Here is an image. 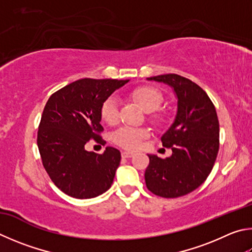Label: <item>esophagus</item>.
Segmentation results:
<instances>
[{
    "label": "esophagus",
    "instance_id": "34e87169",
    "mask_svg": "<svg viewBox=\"0 0 252 252\" xmlns=\"http://www.w3.org/2000/svg\"><path fill=\"white\" fill-rule=\"evenodd\" d=\"M121 155H122V158H132V157H133V153H131V152H126V151H123V152L121 153Z\"/></svg>",
    "mask_w": 252,
    "mask_h": 252
}]
</instances>
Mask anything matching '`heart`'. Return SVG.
<instances>
[{
	"label": "heart",
	"instance_id": "obj_1",
	"mask_svg": "<svg viewBox=\"0 0 252 252\" xmlns=\"http://www.w3.org/2000/svg\"><path fill=\"white\" fill-rule=\"evenodd\" d=\"M130 98L135 101L145 112L158 110L163 101L161 91L150 86H142L130 93ZM100 116L108 125H114L118 121L119 102L116 97H109L104 100L100 108ZM150 132L143 127L121 126L113 132L112 141L121 148L130 151L139 149L142 141L149 138Z\"/></svg>",
	"mask_w": 252,
	"mask_h": 252
}]
</instances>
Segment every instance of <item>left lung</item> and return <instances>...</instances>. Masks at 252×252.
Returning <instances> with one entry per match:
<instances>
[{"label":"left lung","instance_id":"8db88e82","mask_svg":"<svg viewBox=\"0 0 252 252\" xmlns=\"http://www.w3.org/2000/svg\"><path fill=\"white\" fill-rule=\"evenodd\" d=\"M148 80L172 87L177 98L174 122L162 135L170 158L150 154L145 184L153 194L176 198L195 190L212 172L219 149V122L207 94L189 79L176 74L150 77Z\"/></svg>","mask_w":252,"mask_h":252}]
</instances>
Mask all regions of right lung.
<instances>
[{"label": "right lung", "instance_id": "obj_1", "mask_svg": "<svg viewBox=\"0 0 252 252\" xmlns=\"http://www.w3.org/2000/svg\"><path fill=\"white\" fill-rule=\"evenodd\" d=\"M129 79L84 78L50 95L40 119L37 145L43 165L59 189L75 198H94L111 187L121 161L120 151L107 146L102 154L85 145L100 136V108Z\"/></svg>", "mask_w": 252, "mask_h": 252}]
</instances>
